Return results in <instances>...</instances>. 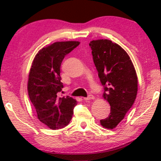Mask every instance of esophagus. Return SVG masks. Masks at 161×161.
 <instances>
[{
    "mask_svg": "<svg viewBox=\"0 0 161 161\" xmlns=\"http://www.w3.org/2000/svg\"><path fill=\"white\" fill-rule=\"evenodd\" d=\"M83 99H84L85 101H88V100L94 99V96L92 95H88L87 97H84V98H83Z\"/></svg>",
    "mask_w": 161,
    "mask_h": 161,
    "instance_id": "34e87169",
    "label": "esophagus"
}]
</instances>
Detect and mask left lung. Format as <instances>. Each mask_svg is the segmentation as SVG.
I'll list each match as a JSON object with an SVG mask.
<instances>
[{
    "label": "left lung",
    "instance_id": "8db88e82",
    "mask_svg": "<svg viewBox=\"0 0 161 161\" xmlns=\"http://www.w3.org/2000/svg\"><path fill=\"white\" fill-rule=\"evenodd\" d=\"M98 77L104 86L103 97L110 105V113L100 120L102 126L114 129L123 120L136 98L138 78L127 53L110 40L89 43Z\"/></svg>",
    "mask_w": 161,
    "mask_h": 161
}]
</instances>
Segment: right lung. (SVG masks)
I'll return each mask as SVG.
<instances>
[{"label": "right lung", "mask_w": 161, "mask_h": 161, "mask_svg": "<svg viewBox=\"0 0 161 161\" xmlns=\"http://www.w3.org/2000/svg\"><path fill=\"white\" fill-rule=\"evenodd\" d=\"M79 42H60L43 47L32 62L28 81V93L38 119L50 129H58L69 124L77 101L69 96L60 97V66L66 55Z\"/></svg>", "instance_id": "right-lung-1"}]
</instances>
